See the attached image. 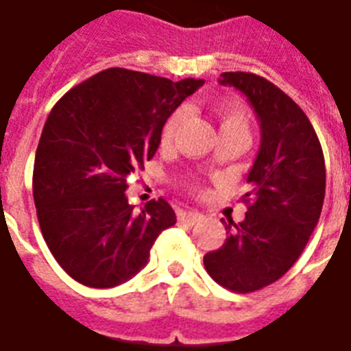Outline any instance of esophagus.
<instances>
[{
  "mask_svg": "<svg viewBox=\"0 0 351 351\" xmlns=\"http://www.w3.org/2000/svg\"><path fill=\"white\" fill-rule=\"evenodd\" d=\"M178 219H179V221H182V222H186V224L193 226V224H197V222L201 221L202 215H201V213H199V211L181 210V211H179V213H178Z\"/></svg>",
  "mask_w": 351,
  "mask_h": 351,
  "instance_id": "obj_1",
  "label": "esophagus"
}]
</instances>
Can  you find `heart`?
<instances>
[{
	"instance_id": "heart-1",
	"label": "heart",
	"mask_w": 351,
	"mask_h": 351,
	"mask_svg": "<svg viewBox=\"0 0 351 351\" xmlns=\"http://www.w3.org/2000/svg\"><path fill=\"white\" fill-rule=\"evenodd\" d=\"M186 117V109H178L165 121L163 129H161V143L167 145L172 141L173 134L181 121ZM219 127L221 132H240V134H249V118L244 111L240 109H231V107H221L219 109ZM197 184H193V190H197Z\"/></svg>"
}]
</instances>
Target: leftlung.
I'll use <instances>...</instances> for the list:
<instances>
[{
	"label": "left lung",
	"mask_w": 351,
	"mask_h": 351,
	"mask_svg": "<svg viewBox=\"0 0 351 351\" xmlns=\"http://www.w3.org/2000/svg\"><path fill=\"white\" fill-rule=\"evenodd\" d=\"M219 82L247 98L262 138L242 197L245 219H222L228 239L204 254V267L230 291L254 292L280 280L303 253L325 201V158L311 120L267 78L226 71Z\"/></svg>",
	"instance_id": "obj_1"
}]
</instances>
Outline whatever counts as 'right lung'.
<instances>
[{
	"instance_id": "1",
	"label": "right lung",
	"mask_w": 351,
	"mask_h": 351,
	"mask_svg": "<svg viewBox=\"0 0 351 351\" xmlns=\"http://www.w3.org/2000/svg\"><path fill=\"white\" fill-rule=\"evenodd\" d=\"M202 84L109 68L53 106L37 145L34 201L46 245L78 283L109 289L130 280L176 224L165 199L136 213L127 178L152 159L165 121Z\"/></svg>"
}]
</instances>
